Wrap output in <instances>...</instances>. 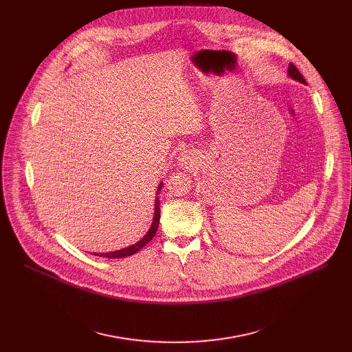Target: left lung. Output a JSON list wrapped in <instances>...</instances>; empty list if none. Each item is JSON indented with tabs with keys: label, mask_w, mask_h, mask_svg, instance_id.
Segmentation results:
<instances>
[{
	"label": "left lung",
	"mask_w": 352,
	"mask_h": 352,
	"mask_svg": "<svg viewBox=\"0 0 352 352\" xmlns=\"http://www.w3.org/2000/svg\"><path fill=\"white\" fill-rule=\"evenodd\" d=\"M288 75L292 78V79H295V80H298V82H302V83H305V78L302 76V74H300L299 71H298V68L291 63L289 64V67H288Z\"/></svg>",
	"instance_id": "obj_1"
}]
</instances>
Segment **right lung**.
<instances>
[{
  "instance_id": "obj_1",
  "label": "right lung",
  "mask_w": 352,
  "mask_h": 352,
  "mask_svg": "<svg viewBox=\"0 0 352 352\" xmlns=\"http://www.w3.org/2000/svg\"><path fill=\"white\" fill-rule=\"evenodd\" d=\"M162 189V184L159 186V190ZM159 221H160V200L159 197L156 199V208H155V217H153V223H152V227H150V230L147 231V234L139 241L136 242L135 245H131L125 249H120V250H116V252H109V254H94L96 256H103V258H110V259H120V258H126V256H131L133 254H136L138 250H140L150 239H152L157 231V227H159Z\"/></svg>"
}]
</instances>
